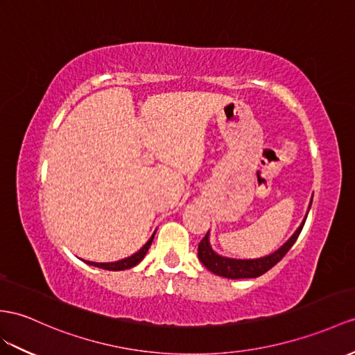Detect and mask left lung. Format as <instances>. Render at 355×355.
Returning a JSON list of instances; mask_svg holds the SVG:
<instances>
[{"label": "left lung", "instance_id": "8db88e82", "mask_svg": "<svg viewBox=\"0 0 355 355\" xmlns=\"http://www.w3.org/2000/svg\"><path fill=\"white\" fill-rule=\"evenodd\" d=\"M312 206V200H310L309 209ZM309 214V211H307ZM307 215L300 224V227L297 232L284 243L279 250H275L274 253L268 254L265 257H259V259H230V257H224L217 254L212 250L209 244V232L206 233L205 238L200 241L198 244V261H200L207 270L211 272L221 275V277L226 279H256L259 275L265 274L266 271H270L271 268L279 263L282 259L284 257L291 247L295 244L297 238L300 236V233L302 230V226H304Z\"/></svg>", "mask_w": 355, "mask_h": 355}]
</instances>
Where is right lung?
Returning a JSON list of instances; mask_svg holds the SVG:
<instances>
[{
    "label": "right lung",
    "mask_w": 355,
    "mask_h": 355,
    "mask_svg": "<svg viewBox=\"0 0 355 355\" xmlns=\"http://www.w3.org/2000/svg\"><path fill=\"white\" fill-rule=\"evenodd\" d=\"M153 236H155V232H153V235L150 236V239L148 241V243H146L140 250H138L137 253H134L132 256H129V257H126V259H122V261L108 262V263H98V262H90V261H87L85 263H89V265H92V266H98V268H102V270H108V271H123V270H129V268H132V266H135L137 263H140V262L143 261L146 253L149 252L150 244H152V241H153Z\"/></svg>",
    "instance_id": "1"
}]
</instances>
